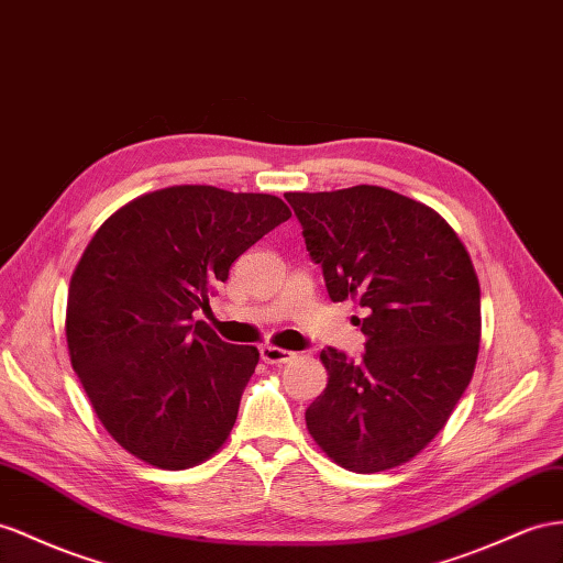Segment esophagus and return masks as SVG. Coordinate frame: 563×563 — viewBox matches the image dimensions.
Returning <instances> with one entry per match:
<instances>
[{"mask_svg":"<svg viewBox=\"0 0 563 563\" xmlns=\"http://www.w3.org/2000/svg\"><path fill=\"white\" fill-rule=\"evenodd\" d=\"M297 354L295 352H290V350H283V347H273V344H264L262 347V358L266 364H287V362H292Z\"/></svg>","mask_w":563,"mask_h":563,"instance_id":"34e87169","label":"esophagus"}]
</instances>
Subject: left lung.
I'll return each mask as SVG.
<instances>
[{
	"label": "left lung",
	"instance_id": "obj_1",
	"mask_svg": "<svg viewBox=\"0 0 563 563\" xmlns=\"http://www.w3.org/2000/svg\"><path fill=\"white\" fill-rule=\"evenodd\" d=\"M333 301L364 309L366 352L328 347L325 390L307 409L313 442L354 473L407 464L435 440L473 378L481 285L454 228L378 185L285 192Z\"/></svg>",
	"mask_w": 563,
	"mask_h": 563
}]
</instances>
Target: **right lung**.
Here are the masks:
<instances>
[{
  "label": "right lung",
  "instance_id": "add662e5",
  "mask_svg": "<svg viewBox=\"0 0 563 563\" xmlns=\"http://www.w3.org/2000/svg\"><path fill=\"white\" fill-rule=\"evenodd\" d=\"M290 216L276 195L173 185L113 211L85 247L68 285L70 366L109 435L144 464L192 468L225 444L258 350L192 313Z\"/></svg>",
  "mask_w": 563,
  "mask_h": 563
}]
</instances>
